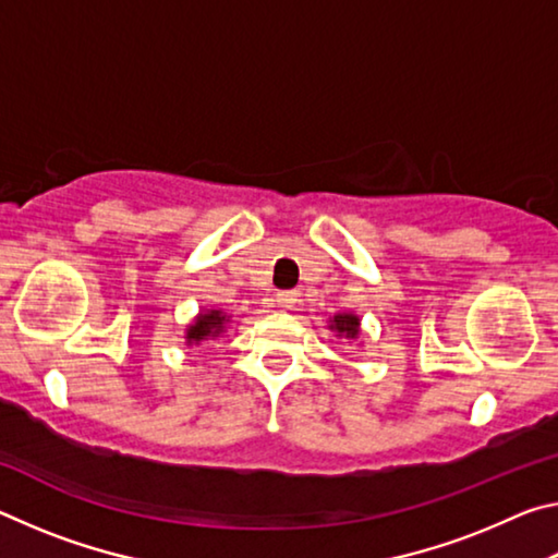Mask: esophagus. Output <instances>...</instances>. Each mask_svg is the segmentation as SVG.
Wrapping results in <instances>:
<instances>
[{"label":"esophagus","instance_id":"esophagus-1","mask_svg":"<svg viewBox=\"0 0 558 558\" xmlns=\"http://www.w3.org/2000/svg\"><path fill=\"white\" fill-rule=\"evenodd\" d=\"M278 302H280V307L295 310V305L300 302V292L298 290H282V292H278Z\"/></svg>","mask_w":558,"mask_h":558}]
</instances>
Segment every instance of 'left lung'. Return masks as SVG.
<instances>
[{"mask_svg": "<svg viewBox=\"0 0 558 558\" xmlns=\"http://www.w3.org/2000/svg\"><path fill=\"white\" fill-rule=\"evenodd\" d=\"M332 329H335V332H339V335L354 339L359 335V319L354 315H335Z\"/></svg>", "mask_w": 558, "mask_h": 558, "instance_id": "obj_1", "label": "left lung"}]
</instances>
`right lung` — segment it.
Listing matches in <instances>:
<instances>
[{
  "label": "right lung",
  "mask_w": 558,
  "mask_h": 558,
  "mask_svg": "<svg viewBox=\"0 0 558 558\" xmlns=\"http://www.w3.org/2000/svg\"><path fill=\"white\" fill-rule=\"evenodd\" d=\"M229 323L226 315H221V310H209L206 315L196 317V323L186 329V342L189 344H199L206 337H216L223 332V325Z\"/></svg>",
  "instance_id": "obj_1"
}]
</instances>
